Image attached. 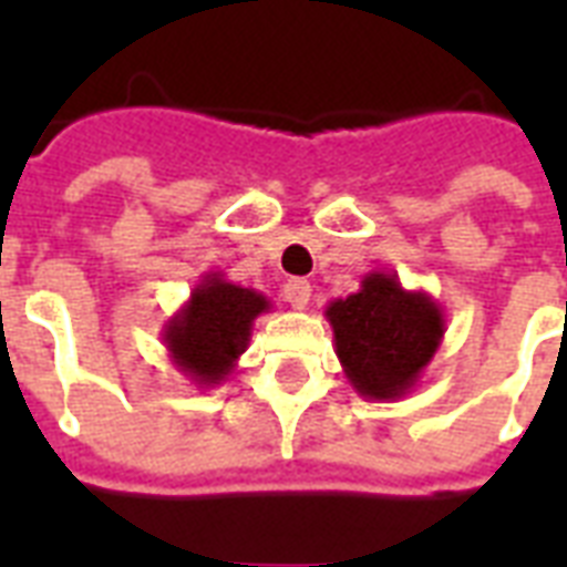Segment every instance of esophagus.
Here are the masks:
<instances>
[{"label": "esophagus", "mask_w": 567, "mask_h": 567, "mask_svg": "<svg viewBox=\"0 0 567 567\" xmlns=\"http://www.w3.org/2000/svg\"><path fill=\"white\" fill-rule=\"evenodd\" d=\"M285 300L291 302L293 309H306L311 300V285L306 279H288L285 282Z\"/></svg>", "instance_id": "obj_1"}]
</instances>
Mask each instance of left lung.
<instances>
[{
	"label": "left lung",
	"mask_w": 567,
	"mask_h": 567,
	"mask_svg": "<svg viewBox=\"0 0 567 567\" xmlns=\"http://www.w3.org/2000/svg\"><path fill=\"white\" fill-rule=\"evenodd\" d=\"M336 355L364 400L391 403L412 394L444 341V311L426 291H405L400 279L373 270L347 300L327 306Z\"/></svg>",
	"instance_id": "obj_1"
}]
</instances>
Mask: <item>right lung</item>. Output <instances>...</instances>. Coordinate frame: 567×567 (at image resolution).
Listing matches in <instances>:
<instances>
[{"instance_id": "right-lung-1", "label": "right lung", "mask_w": 567, "mask_h": 567, "mask_svg": "<svg viewBox=\"0 0 567 567\" xmlns=\"http://www.w3.org/2000/svg\"><path fill=\"white\" fill-rule=\"evenodd\" d=\"M270 311V300L256 288H240L223 274H205L188 302L162 329L171 362L194 385L214 388L238 368L249 347L252 323Z\"/></svg>"}]
</instances>
